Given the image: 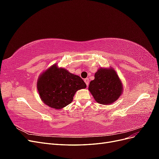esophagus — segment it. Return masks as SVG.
Wrapping results in <instances>:
<instances>
[{
	"mask_svg": "<svg viewBox=\"0 0 159 159\" xmlns=\"http://www.w3.org/2000/svg\"><path fill=\"white\" fill-rule=\"evenodd\" d=\"M84 81H85V83L86 84V85H87V86H88V85H89V79L88 78H85V80H84Z\"/></svg>",
	"mask_w": 159,
	"mask_h": 159,
	"instance_id": "obj_1",
	"label": "esophagus"
}]
</instances>
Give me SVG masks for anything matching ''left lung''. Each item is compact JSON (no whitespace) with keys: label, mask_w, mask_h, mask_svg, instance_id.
Listing matches in <instances>:
<instances>
[{"label":"left lung","mask_w":159,"mask_h":159,"mask_svg":"<svg viewBox=\"0 0 159 159\" xmlns=\"http://www.w3.org/2000/svg\"><path fill=\"white\" fill-rule=\"evenodd\" d=\"M89 91L100 104H111L121 96L123 84L112 68H99L95 74V79L90 81Z\"/></svg>","instance_id":"left-lung-1"}]
</instances>
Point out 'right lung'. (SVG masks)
Here are the masks:
<instances>
[{"label": "right lung", "instance_id": "1", "mask_svg": "<svg viewBox=\"0 0 159 159\" xmlns=\"http://www.w3.org/2000/svg\"><path fill=\"white\" fill-rule=\"evenodd\" d=\"M86 88L80 76L71 74L56 64L52 66L39 76L37 89L42 101L49 107L60 109L73 101L78 90Z\"/></svg>", "mask_w": 159, "mask_h": 159}]
</instances>
